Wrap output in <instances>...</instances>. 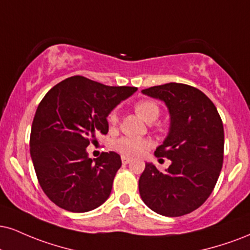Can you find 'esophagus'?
<instances>
[{
    "instance_id": "1",
    "label": "esophagus",
    "mask_w": 250,
    "mask_h": 250,
    "mask_svg": "<svg viewBox=\"0 0 250 250\" xmlns=\"http://www.w3.org/2000/svg\"><path fill=\"white\" fill-rule=\"evenodd\" d=\"M130 162H131L130 158L125 157V156H123V157H122V163H123V164H128V163H130Z\"/></svg>"
}]
</instances>
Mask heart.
<instances>
[{
	"mask_svg": "<svg viewBox=\"0 0 250 250\" xmlns=\"http://www.w3.org/2000/svg\"><path fill=\"white\" fill-rule=\"evenodd\" d=\"M135 113L137 114L143 121L152 123L158 119L161 114V108L155 101L142 100L135 104ZM108 123L112 128H115L119 123V115L116 110H113L108 115ZM149 148V142L142 138L135 137H122L115 142V149L125 157H137L143 154L144 150Z\"/></svg>",
	"mask_w": 250,
	"mask_h": 250,
	"instance_id": "obj_1",
	"label": "heart"
}]
</instances>
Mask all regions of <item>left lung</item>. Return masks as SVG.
<instances>
[{
    "mask_svg": "<svg viewBox=\"0 0 250 250\" xmlns=\"http://www.w3.org/2000/svg\"><path fill=\"white\" fill-rule=\"evenodd\" d=\"M164 101L170 113L169 134L155 151L171 165L164 172L152 163L138 180L142 200L164 216H182L200 207L212 193L224 162L225 134L214 104L203 92L170 83L143 89Z\"/></svg>",
    "mask_w": 250,
    "mask_h": 250,
    "instance_id": "1",
    "label": "left lung"
}]
</instances>
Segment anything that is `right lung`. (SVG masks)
I'll return each instance as SVG.
<instances>
[{
  "label": "right lung",
  "mask_w": 250,
  "mask_h": 250,
  "mask_svg": "<svg viewBox=\"0 0 250 250\" xmlns=\"http://www.w3.org/2000/svg\"><path fill=\"white\" fill-rule=\"evenodd\" d=\"M136 91L74 76L52 87L38 104L30 155L42 190L60 208L83 213L108 199L121 157L109 151L92 159L86 148L96 134L108 133L107 116Z\"/></svg>",
  "instance_id": "right-lung-1"
}]
</instances>
